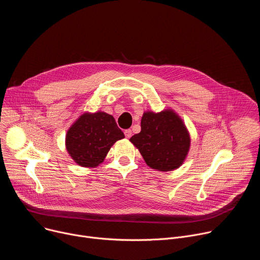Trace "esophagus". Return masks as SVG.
<instances>
[{
	"label": "esophagus",
	"mask_w": 260,
	"mask_h": 260,
	"mask_svg": "<svg viewBox=\"0 0 260 260\" xmlns=\"http://www.w3.org/2000/svg\"><path fill=\"white\" fill-rule=\"evenodd\" d=\"M124 135H125L126 138H131L132 137V129H125Z\"/></svg>",
	"instance_id": "34e87169"
}]
</instances>
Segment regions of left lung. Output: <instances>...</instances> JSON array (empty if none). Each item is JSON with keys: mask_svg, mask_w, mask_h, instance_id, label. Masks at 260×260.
<instances>
[{"mask_svg": "<svg viewBox=\"0 0 260 260\" xmlns=\"http://www.w3.org/2000/svg\"><path fill=\"white\" fill-rule=\"evenodd\" d=\"M129 141L140 150L148 166L162 172L179 168L186 157L190 145L186 127L170 110L157 114L144 113L141 132Z\"/></svg>", "mask_w": 260, "mask_h": 260, "instance_id": "obj_1", "label": "left lung"}]
</instances>
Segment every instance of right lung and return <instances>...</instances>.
I'll return each instance as SVG.
<instances>
[{
  "mask_svg": "<svg viewBox=\"0 0 260 260\" xmlns=\"http://www.w3.org/2000/svg\"><path fill=\"white\" fill-rule=\"evenodd\" d=\"M122 131L112 115L104 112L84 114L68 131L67 150L81 167H96L116 141L123 139Z\"/></svg>",
  "mask_w": 260,
  "mask_h": 260,
  "instance_id": "right-lung-1",
  "label": "right lung"
}]
</instances>
